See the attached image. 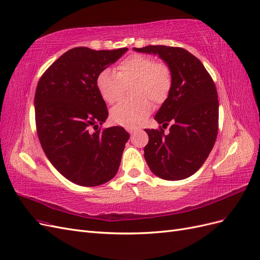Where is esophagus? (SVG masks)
Wrapping results in <instances>:
<instances>
[{
    "instance_id": "1",
    "label": "esophagus",
    "mask_w": 260,
    "mask_h": 260,
    "mask_svg": "<svg viewBox=\"0 0 260 260\" xmlns=\"http://www.w3.org/2000/svg\"><path fill=\"white\" fill-rule=\"evenodd\" d=\"M128 132H129V134H131L132 137H133V136L135 135V133L137 132V129H135V128H134V129H128Z\"/></svg>"
}]
</instances>
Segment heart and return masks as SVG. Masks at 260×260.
<instances>
[{"mask_svg":"<svg viewBox=\"0 0 260 260\" xmlns=\"http://www.w3.org/2000/svg\"><path fill=\"white\" fill-rule=\"evenodd\" d=\"M97 88L103 100L114 103L122 98L125 87L131 88L133 101H123L111 110V120L133 128L142 124L151 111V103L165 101L172 86L170 69L154 63L151 57L132 54L118 64L115 73L103 70L97 77Z\"/></svg>","mask_w":260,"mask_h":260,"instance_id":"1","label":"heart"}]
</instances>
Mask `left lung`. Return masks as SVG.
I'll list each match as a JSON object with an SVG mask.
<instances>
[{"mask_svg":"<svg viewBox=\"0 0 260 260\" xmlns=\"http://www.w3.org/2000/svg\"><path fill=\"white\" fill-rule=\"evenodd\" d=\"M158 55L171 72L172 86L154 120L166 128L145 129L149 142L144 155L160 179L179 181L197 172L208 158L218 135L219 101L216 86L205 66L182 48L148 46L133 49Z\"/></svg>","mask_w":260,"mask_h":260,"instance_id":"obj_1","label":"left lung"}]
</instances>
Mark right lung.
I'll return each mask as SVG.
<instances>
[{"mask_svg":"<svg viewBox=\"0 0 260 260\" xmlns=\"http://www.w3.org/2000/svg\"><path fill=\"white\" fill-rule=\"evenodd\" d=\"M127 48L65 52L40 78L35 94L37 132L47 158L65 179L80 186L112 180L129 134L121 126L98 129L108 118L97 77ZM90 125L98 127L93 133Z\"/></svg>","mask_w":260,"mask_h":260,"instance_id":"right-lung-1","label":"right lung"}]
</instances>
